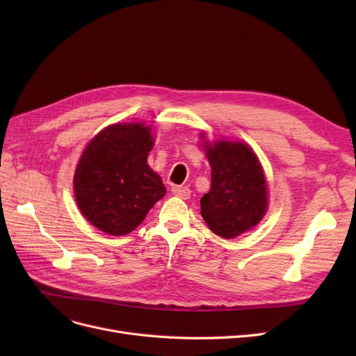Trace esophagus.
<instances>
[{
  "label": "esophagus",
  "instance_id": "34e87169",
  "mask_svg": "<svg viewBox=\"0 0 356 356\" xmlns=\"http://www.w3.org/2000/svg\"><path fill=\"white\" fill-rule=\"evenodd\" d=\"M172 192L175 196L180 197V199H189L191 197V189L188 186H173Z\"/></svg>",
  "mask_w": 356,
  "mask_h": 356
}]
</instances>
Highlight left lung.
Instances as JSON below:
<instances>
[{
	"instance_id": "left-lung-1",
	"label": "left lung",
	"mask_w": 356,
	"mask_h": 356,
	"mask_svg": "<svg viewBox=\"0 0 356 356\" xmlns=\"http://www.w3.org/2000/svg\"><path fill=\"white\" fill-rule=\"evenodd\" d=\"M204 152L211 164L212 184L200 199V213L213 234L231 239L254 228L266 215V176L245 143H204Z\"/></svg>"
}]
</instances>
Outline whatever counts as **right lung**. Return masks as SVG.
<instances>
[{
  "instance_id": "1",
  "label": "right lung",
  "mask_w": 356,
  "mask_h": 356,
  "mask_svg": "<svg viewBox=\"0 0 356 356\" xmlns=\"http://www.w3.org/2000/svg\"><path fill=\"white\" fill-rule=\"evenodd\" d=\"M144 124L109 125L93 138L73 177L74 197L83 216L108 235L133 232L165 195L147 156L154 140Z\"/></svg>"
}]
</instances>
